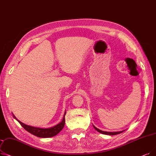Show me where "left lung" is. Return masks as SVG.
I'll list each match as a JSON object with an SVG mask.
<instances>
[{
    "instance_id": "left-lung-1",
    "label": "left lung",
    "mask_w": 156,
    "mask_h": 156,
    "mask_svg": "<svg viewBox=\"0 0 156 156\" xmlns=\"http://www.w3.org/2000/svg\"><path fill=\"white\" fill-rule=\"evenodd\" d=\"M93 127L94 128L96 129L97 131H98L99 133H101V134H106V135H110V136H112V135H116V134H120L121 133L124 132L125 130H123V131H114V132H109V131H102L99 129L97 128L96 126H94L93 125Z\"/></svg>"
}]
</instances>
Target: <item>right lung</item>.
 Listing matches in <instances>:
<instances>
[{
  "instance_id": "add662e5",
  "label": "right lung",
  "mask_w": 156,
  "mask_h": 156,
  "mask_svg": "<svg viewBox=\"0 0 156 156\" xmlns=\"http://www.w3.org/2000/svg\"><path fill=\"white\" fill-rule=\"evenodd\" d=\"M66 113V111H65L64 117L62 120L58 124L54 126L48 128H43V127H34L29 125H27L21 121H20L16 117L12 114L13 117H14L18 122L21 124V126L25 129L26 131H27L29 133H31L32 134L34 135L39 138H50L55 136L60 131H61L64 125H65V115Z\"/></svg>"
}]
</instances>
